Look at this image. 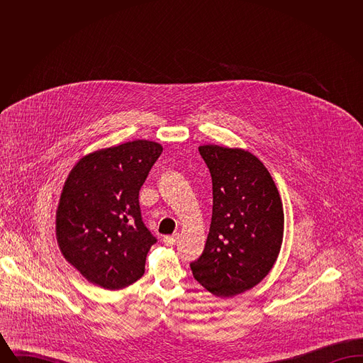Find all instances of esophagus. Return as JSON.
<instances>
[{"label":"esophagus","instance_id":"esophagus-1","mask_svg":"<svg viewBox=\"0 0 363 363\" xmlns=\"http://www.w3.org/2000/svg\"><path fill=\"white\" fill-rule=\"evenodd\" d=\"M177 240H178V235H177V234H174V235H167V237H164V238H163V242H164V245H166V246H174V245L177 243Z\"/></svg>","mask_w":363,"mask_h":363}]
</instances>
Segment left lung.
I'll return each mask as SVG.
<instances>
[{
	"instance_id": "obj_1",
	"label": "left lung",
	"mask_w": 363,
	"mask_h": 363,
	"mask_svg": "<svg viewBox=\"0 0 363 363\" xmlns=\"http://www.w3.org/2000/svg\"><path fill=\"white\" fill-rule=\"evenodd\" d=\"M212 177V219L194 279L216 296L250 290L269 274L284 231L277 185L259 157L241 148L201 145Z\"/></svg>"
}]
</instances>
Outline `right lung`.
I'll return each mask as SVG.
<instances>
[{
	"label": "right lung",
	"instance_id": "add662e5",
	"mask_svg": "<svg viewBox=\"0 0 363 363\" xmlns=\"http://www.w3.org/2000/svg\"><path fill=\"white\" fill-rule=\"evenodd\" d=\"M163 151L135 140L82 157L55 215L61 253L88 281L120 290L143 277L156 238L143 223L138 191Z\"/></svg>",
	"mask_w": 363,
	"mask_h": 363
}]
</instances>
